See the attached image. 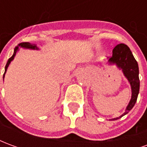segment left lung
I'll return each mask as SVG.
<instances>
[{"mask_svg": "<svg viewBox=\"0 0 147 147\" xmlns=\"http://www.w3.org/2000/svg\"><path fill=\"white\" fill-rule=\"evenodd\" d=\"M109 63L116 64L117 67L122 69L123 75L129 81L130 85L131 87V92H132L131 101L124 113L122 114L120 117L113 119V120H117L124 115H126L127 113H128L129 111L134 107L137 101L139 92V86H140L139 78V66L132 53L130 50L129 47L123 43L118 44L114 47L113 49V56L109 59Z\"/></svg>", "mask_w": 147, "mask_h": 147, "instance_id": "1", "label": "left lung"}]
</instances>
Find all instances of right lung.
I'll return each mask as SVG.
<instances>
[{"mask_svg":"<svg viewBox=\"0 0 147 147\" xmlns=\"http://www.w3.org/2000/svg\"><path fill=\"white\" fill-rule=\"evenodd\" d=\"M19 46H21V47H24V48H27V49H38L37 48L36 45H31L30 43H29V42H21V43H20L19 44ZM19 46H16L15 47V49H14V53H13V55L11 56V57L8 59V62H7V64H6V65H5V73H4V76H3V78L5 77V72H6V71H7V68H8V65H9V64H10V62H11L13 59H14V57L16 56V52H17L18 49H19Z\"/></svg>","mask_w":147,"mask_h":147,"instance_id":"1","label":"right lung"}]
</instances>
